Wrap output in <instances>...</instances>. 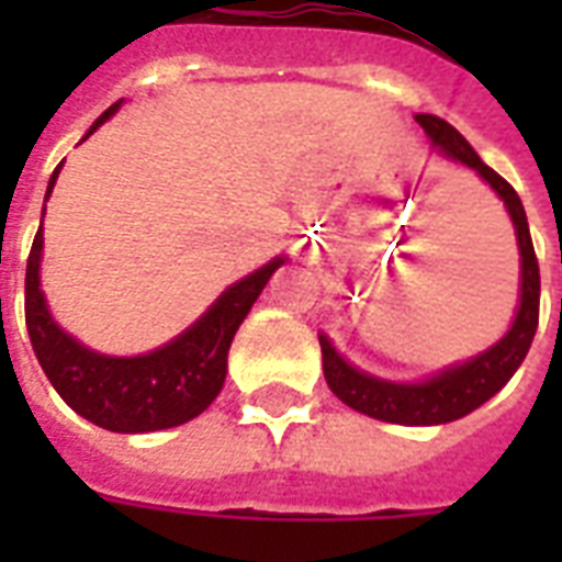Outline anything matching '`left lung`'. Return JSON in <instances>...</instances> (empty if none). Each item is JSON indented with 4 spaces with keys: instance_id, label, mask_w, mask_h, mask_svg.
I'll return each instance as SVG.
<instances>
[{
    "instance_id": "8db88e82",
    "label": "left lung",
    "mask_w": 562,
    "mask_h": 562,
    "mask_svg": "<svg viewBox=\"0 0 562 562\" xmlns=\"http://www.w3.org/2000/svg\"><path fill=\"white\" fill-rule=\"evenodd\" d=\"M415 123L424 128V135L430 138L434 149H439L446 159L472 168L484 183L494 189L503 201V207L508 210L520 252V294L515 318H512L506 334L494 346H487L484 352L472 355L458 364L442 367L439 373L418 379V382H397V379L367 373L337 352V346L328 340V334H318V346H322V367H325L328 389L346 406H352L355 413H364L389 424L430 427V424L458 422L463 415H470L472 409H479L524 364L532 337H536V325H539V261L532 252L530 225H527V213H524L518 192L494 168H487L479 159V153L470 147V140L463 138L451 123L434 114H415Z\"/></svg>"
}]
</instances>
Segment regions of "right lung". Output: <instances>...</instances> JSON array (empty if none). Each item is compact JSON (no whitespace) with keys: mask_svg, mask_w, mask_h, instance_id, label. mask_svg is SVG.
<instances>
[{"mask_svg":"<svg viewBox=\"0 0 562 562\" xmlns=\"http://www.w3.org/2000/svg\"><path fill=\"white\" fill-rule=\"evenodd\" d=\"M111 104L83 140L104 126L120 111ZM63 161L56 165L47 183L50 198ZM44 222V213H42ZM42 252L44 234L32 240L26 261V330L38 364L50 379L56 394L83 415L87 422L99 424L114 434H149L165 430L198 418L216 401L228 373V349L240 322L252 310L258 294L265 292L268 280L289 258L277 256L268 265L252 270L244 280L232 282L213 304L195 318L183 334H177L159 349L144 355H104L75 340L68 330L56 325L54 313L42 292Z\"/></svg>","mask_w":562,"mask_h":562,"instance_id":"obj_1","label":"right lung"}]
</instances>
